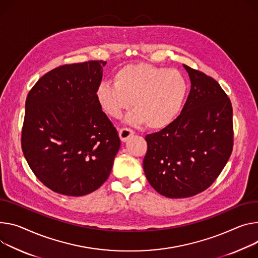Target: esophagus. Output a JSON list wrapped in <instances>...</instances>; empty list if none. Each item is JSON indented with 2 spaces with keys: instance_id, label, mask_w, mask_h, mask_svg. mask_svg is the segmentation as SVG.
Masks as SVG:
<instances>
[{
  "instance_id": "34e87169",
  "label": "esophagus",
  "mask_w": 258,
  "mask_h": 258,
  "mask_svg": "<svg viewBox=\"0 0 258 258\" xmlns=\"http://www.w3.org/2000/svg\"><path fill=\"white\" fill-rule=\"evenodd\" d=\"M134 131L128 127H123L119 130V137L122 142H125L128 138H131L134 135Z\"/></svg>"
}]
</instances>
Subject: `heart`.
<instances>
[{
	"mask_svg": "<svg viewBox=\"0 0 258 258\" xmlns=\"http://www.w3.org/2000/svg\"><path fill=\"white\" fill-rule=\"evenodd\" d=\"M114 83L102 82L96 98L103 111L112 118L135 110L127 120L145 123L148 128L168 126L179 114L187 95V82L177 69H165L140 62L120 68Z\"/></svg>",
	"mask_w": 258,
	"mask_h": 258,
	"instance_id": "b5f03b06",
	"label": "heart"
}]
</instances>
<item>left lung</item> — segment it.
<instances>
[{
	"mask_svg": "<svg viewBox=\"0 0 258 258\" xmlns=\"http://www.w3.org/2000/svg\"><path fill=\"white\" fill-rule=\"evenodd\" d=\"M183 67L191 87L181 114L165 128L145 137L146 178L158 194L171 199L206 190L225 167L233 146L229 98L215 79Z\"/></svg>",
	"mask_w": 258,
	"mask_h": 258,
	"instance_id": "obj_1",
	"label": "left lung"
}]
</instances>
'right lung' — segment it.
<instances>
[{"label":"right lung","mask_w":258,"mask_h":258,"mask_svg":"<svg viewBox=\"0 0 258 258\" xmlns=\"http://www.w3.org/2000/svg\"><path fill=\"white\" fill-rule=\"evenodd\" d=\"M106 63L55 68L27 97L22 152L35 176L54 192L88 195L111 173L120 139L96 98Z\"/></svg>","instance_id":"add662e5"}]
</instances>
